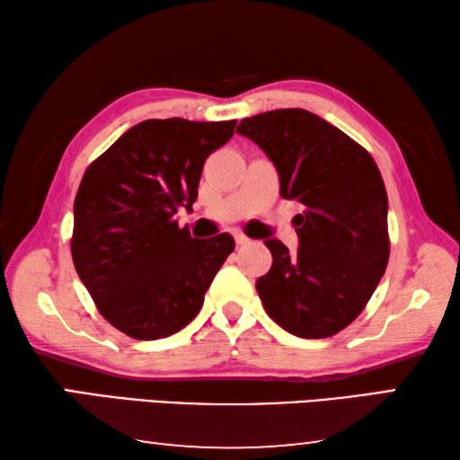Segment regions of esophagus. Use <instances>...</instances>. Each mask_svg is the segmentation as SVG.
Listing matches in <instances>:
<instances>
[{
    "mask_svg": "<svg viewBox=\"0 0 460 460\" xmlns=\"http://www.w3.org/2000/svg\"><path fill=\"white\" fill-rule=\"evenodd\" d=\"M235 243L237 245H247L249 243V237H245L243 233H235Z\"/></svg>",
    "mask_w": 460,
    "mask_h": 460,
    "instance_id": "obj_1",
    "label": "esophagus"
}]
</instances>
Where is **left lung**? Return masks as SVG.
<instances>
[{"mask_svg": "<svg viewBox=\"0 0 460 460\" xmlns=\"http://www.w3.org/2000/svg\"><path fill=\"white\" fill-rule=\"evenodd\" d=\"M237 134L274 162L279 194L306 207L294 219L298 252L263 241L274 261L255 282L261 305L296 337H332L363 313L387 268V192L376 160L306 109L253 115Z\"/></svg>", "mask_w": 460, "mask_h": 460, "instance_id": "8db88e82", "label": "left lung"}]
</instances>
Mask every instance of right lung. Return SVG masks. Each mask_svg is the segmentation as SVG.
I'll return each mask as SVG.
<instances>
[{
  "label": "right lung",
  "mask_w": 460,
  "mask_h": 460,
  "mask_svg": "<svg viewBox=\"0 0 460 460\" xmlns=\"http://www.w3.org/2000/svg\"><path fill=\"white\" fill-rule=\"evenodd\" d=\"M235 123L146 119L84 170L73 261L99 313L131 339L184 329L235 249L229 233L194 239L174 219L197 200L202 164L229 142Z\"/></svg>",
  "instance_id": "1"
}]
</instances>
